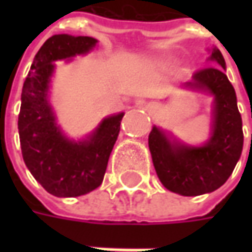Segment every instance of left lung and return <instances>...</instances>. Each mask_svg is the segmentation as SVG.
I'll return each instance as SVG.
<instances>
[{"label": "left lung", "mask_w": 252, "mask_h": 252, "mask_svg": "<svg viewBox=\"0 0 252 252\" xmlns=\"http://www.w3.org/2000/svg\"><path fill=\"white\" fill-rule=\"evenodd\" d=\"M209 60L215 65L198 70L185 88L213 95V129L200 147L171 141L157 126L149 134V147L161 184L184 196H198L220 188L240 160L243 151V122L237 96L227 75L226 63L218 47Z\"/></svg>", "instance_id": "8db88e82"}]
</instances>
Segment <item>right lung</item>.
Segmentation results:
<instances>
[{"instance_id":"right-lung-1","label":"right lung","mask_w":252,"mask_h":252,"mask_svg":"<svg viewBox=\"0 0 252 252\" xmlns=\"http://www.w3.org/2000/svg\"><path fill=\"white\" fill-rule=\"evenodd\" d=\"M96 42L90 36L49 37L34 56L22 88L18 118L22 157L34 179L59 198L81 196L101 185L125 115L103 119L83 141L68 140L56 125L49 102L53 62L88 53Z\"/></svg>"}]
</instances>
